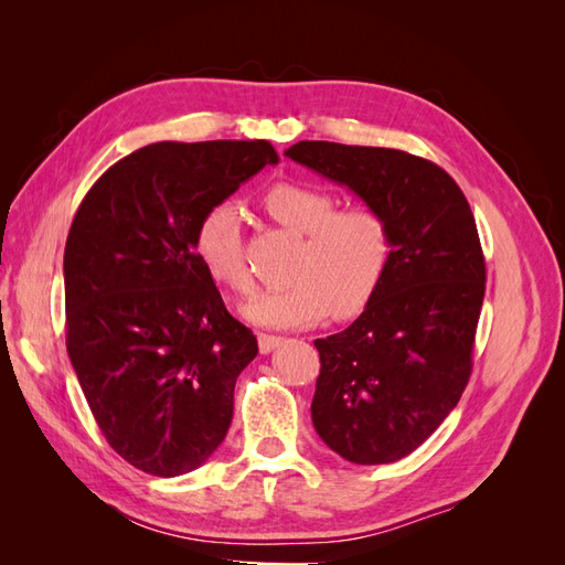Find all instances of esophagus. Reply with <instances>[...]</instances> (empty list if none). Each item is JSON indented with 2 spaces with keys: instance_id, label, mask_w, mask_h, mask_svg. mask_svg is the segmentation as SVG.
<instances>
[{
  "instance_id": "1",
  "label": "esophagus",
  "mask_w": 565,
  "mask_h": 565,
  "mask_svg": "<svg viewBox=\"0 0 565 565\" xmlns=\"http://www.w3.org/2000/svg\"><path fill=\"white\" fill-rule=\"evenodd\" d=\"M259 351L262 353H270L273 349H278L280 344H282V337H278V334H266V332H259Z\"/></svg>"
}]
</instances>
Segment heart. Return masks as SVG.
<instances>
[{
    "mask_svg": "<svg viewBox=\"0 0 565 565\" xmlns=\"http://www.w3.org/2000/svg\"><path fill=\"white\" fill-rule=\"evenodd\" d=\"M266 212L280 226L303 235L289 285L245 303V318L266 328H309L334 313L349 320L380 292L393 254L386 216L372 204L337 210V198L313 183L280 181L264 195ZM202 268L235 295L252 292L243 254L241 210L231 200L204 210L193 233Z\"/></svg>",
    "mask_w": 565,
    "mask_h": 565,
    "instance_id": "obj_1",
    "label": "heart"
}]
</instances>
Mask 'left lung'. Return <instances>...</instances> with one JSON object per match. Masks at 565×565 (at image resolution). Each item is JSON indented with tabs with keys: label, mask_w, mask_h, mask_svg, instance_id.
Segmentation results:
<instances>
[{
	"label": "left lung",
	"mask_w": 565,
	"mask_h": 565,
	"mask_svg": "<svg viewBox=\"0 0 565 565\" xmlns=\"http://www.w3.org/2000/svg\"><path fill=\"white\" fill-rule=\"evenodd\" d=\"M287 158L377 207L393 254L380 292L344 332L316 339L318 436L353 465H391L459 403L486 297L476 218L455 179L405 150L299 141Z\"/></svg>",
	"instance_id": "obj_1"
}]
</instances>
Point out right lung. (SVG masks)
Returning a JSON list of instances; mask_svg holds the SVG:
<instances>
[{
	"mask_svg": "<svg viewBox=\"0 0 565 565\" xmlns=\"http://www.w3.org/2000/svg\"><path fill=\"white\" fill-rule=\"evenodd\" d=\"M278 152L268 141L150 143L84 195L67 233L65 347L110 448L152 476L198 469L226 438L259 353L193 249L204 210Z\"/></svg>",
	"mask_w": 565,
	"mask_h": 565,
	"instance_id": "1",
	"label": "right lung"
}]
</instances>
